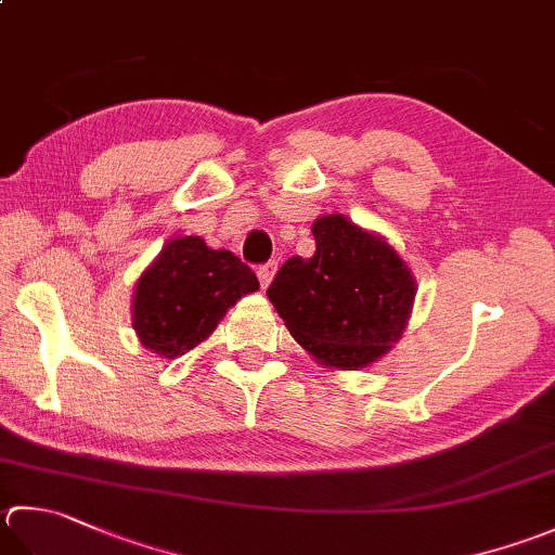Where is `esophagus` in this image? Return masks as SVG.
I'll return each mask as SVG.
<instances>
[{
    "label": "esophagus",
    "mask_w": 555,
    "mask_h": 555,
    "mask_svg": "<svg viewBox=\"0 0 555 555\" xmlns=\"http://www.w3.org/2000/svg\"><path fill=\"white\" fill-rule=\"evenodd\" d=\"M276 269H279L276 262H269V264L257 269V276H259V284H262V288H269L271 279H274V274H276Z\"/></svg>",
    "instance_id": "1"
}]
</instances>
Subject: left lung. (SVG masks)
<instances>
[{"label": "left lung", "mask_w": 555, "mask_h": 555, "mask_svg": "<svg viewBox=\"0 0 555 555\" xmlns=\"http://www.w3.org/2000/svg\"><path fill=\"white\" fill-rule=\"evenodd\" d=\"M312 235L314 255L291 257L267 298L314 363L361 371L404 336L416 276L387 237L344 214L314 219Z\"/></svg>", "instance_id": "left-lung-1"}]
</instances>
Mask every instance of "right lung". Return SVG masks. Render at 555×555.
Segmentation results:
<instances>
[{
	"label": "right lung",
	"mask_w": 555,
	"mask_h": 555,
	"mask_svg": "<svg viewBox=\"0 0 555 555\" xmlns=\"http://www.w3.org/2000/svg\"><path fill=\"white\" fill-rule=\"evenodd\" d=\"M259 291L255 271L199 235L172 237L134 284L132 327L146 351L166 361L197 349L228 308Z\"/></svg>",
	"instance_id": "add662e5"
}]
</instances>
